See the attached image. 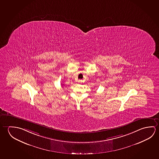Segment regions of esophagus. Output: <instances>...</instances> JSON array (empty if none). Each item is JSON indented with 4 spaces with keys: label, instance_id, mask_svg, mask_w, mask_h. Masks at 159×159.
<instances>
[{
    "label": "esophagus",
    "instance_id": "1",
    "mask_svg": "<svg viewBox=\"0 0 159 159\" xmlns=\"http://www.w3.org/2000/svg\"><path fill=\"white\" fill-rule=\"evenodd\" d=\"M78 83L80 84H82L83 83V80H79L78 81Z\"/></svg>",
    "mask_w": 159,
    "mask_h": 159
}]
</instances>
